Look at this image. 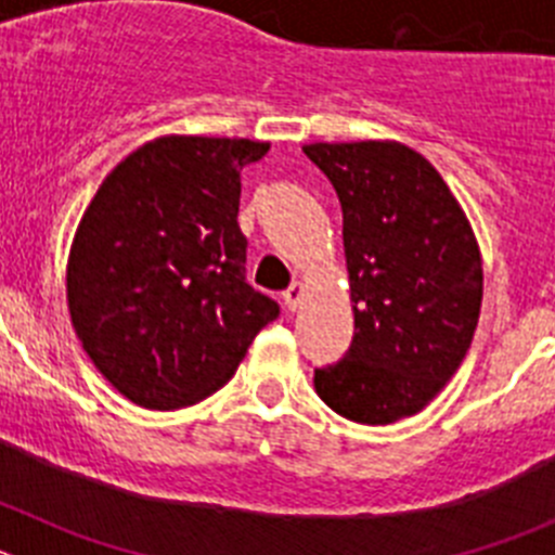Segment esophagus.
I'll return each instance as SVG.
<instances>
[{
    "label": "esophagus",
    "instance_id": "esophagus-1",
    "mask_svg": "<svg viewBox=\"0 0 555 555\" xmlns=\"http://www.w3.org/2000/svg\"><path fill=\"white\" fill-rule=\"evenodd\" d=\"M306 283H292V286L283 292V300H286V308L288 311H297V308L302 306V300H306Z\"/></svg>",
    "mask_w": 555,
    "mask_h": 555
}]
</instances>
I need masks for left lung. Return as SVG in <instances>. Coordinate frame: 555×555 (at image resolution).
<instances>
[{
	"label": "left lung",
	"instance_id": "left-lung-1",
	"mask_svg": "<svg viewBox=\"0 0 555 555\" xmlns=\"http://www.w3.org/2000/svg\"><path fill=\"white\" fill-rule=\"evenodd\" d=\"M341 203L352 345L313 372L317 395L361 425L414 416L473 345L483 261L467 214L425 155L389 139L302 146Z\"/></svg>",
	"mask_w": 555,
	"mask_h": 555
}]
</instances>
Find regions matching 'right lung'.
<instances>
[{
    "label": "right lung",
    "instance_id": "right-lung-1",
    "mask_svg": "<svg viewBox=\"0 0 555 555\" xmlns=\"http://www.w3.org/2000/svg\"><path fill=\"white\" fill-rule=\"evenodd\" d=\"M269 141L160 135L113 166L66 263L82 350L141 409L194 405L222 389L278 302L244 281L235 222L242 169Z\"/></svg>",
    "mask_w": 555,
    "mask_h": 555
}]
</instances>
